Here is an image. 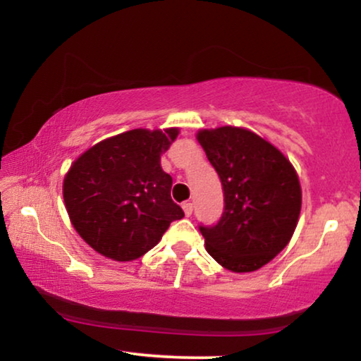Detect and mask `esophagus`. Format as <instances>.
<instances>
[{"label":"esophagus","instance_id":"esophagus-1","mask_svg":"<svg viewBox=\"0 0 361 361\" xmlns=\"http://www.w3.org/2000/svg\"><path fill=\"white\" fill-rule=\"evenodd\" d=\"M182 209H184V214L187 216H190L192 212H194V205H192L190 202H184V204H182Z\"/></svg>","mask_w":361,"mask_h":361}]
</instances>
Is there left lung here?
I'll return each mask as SVG.
<instances>
[{
	"mask_svg": "<svg viewBox=\"0 0 361 361\" xmlns=\"http://www.w3.org/2000/svg\"><path fill=\"white\" fill-rule=\"evenodd\" d=\"M224 187V214L199 230L216 263L250 273L269 263L293 236L300 214L299 177L278 147L236 126L197 135Z\"/></svg>",
	"mask_w": 361,
	"mask_h": 361,
	"instance_id": "obj_1",
	"label": "left lung"
}]
</instances>
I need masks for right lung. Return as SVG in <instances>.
<instances>
[{"instance_id": "right-lung-1", "label": "right lung", "mask_w": 361, "mask_h": 361, "mask_svg": "<svg viewBox=\"0 0 361 361\" xmlns=\"http://www.w3.org/2000/svg\"><path fill=\"white\" fill-rule=\"evenodd\" d=\"M177 128L131 130L83 152L63 179V202L77 233L98 253L131 261L159 243L184 212L171 199L161 154Z\"/></svg>"}]
</instances>
